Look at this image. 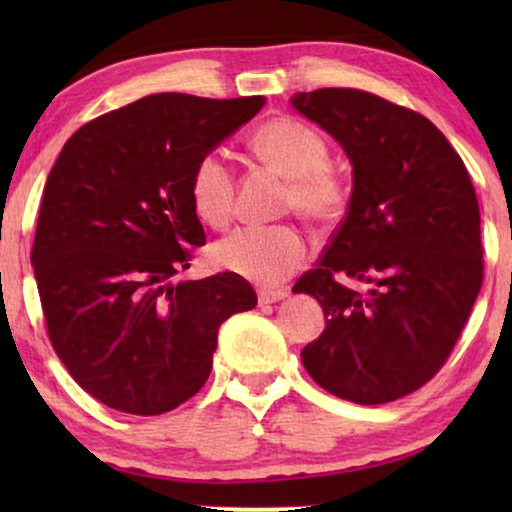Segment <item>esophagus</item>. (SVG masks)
<instances>
[{
  "label": "esophagus",
  "mask_w": 512,
  "mask_h": 512,
  "mask_svg": "<svg viewBox=\"0 0 512 512\" xmlns=\"http://www.w3.org/2000/svg\"><path fill=\"white\" fill-rule=\"evenodd\" d=\"M286 296H289V291L286 289H261L258 291V303L270 305V303H277V300H284Z\"/></svg>",
  "instance_id": "34e87169"
}]
</instances>
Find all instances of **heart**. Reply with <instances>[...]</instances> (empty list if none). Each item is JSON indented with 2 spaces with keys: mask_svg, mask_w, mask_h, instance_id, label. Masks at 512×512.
<instances>
[{
  "mask_svg": "<svg viewBox=\"0 0 512 512\" xmlns=\"http://www.w3.org/2000/svg\"><path fill=\"white\" fill-rule=\"evenodd\" d=\"M251 151L286 177L282 207L317 226H331L345 214V177L328 165L331 149L317 128L293 116L263 123L251 137ZM193 212L209 226H226L233 214L235 177L219 151L195 163L188 179ZM307 258V240L291 223L244 226L212 247V261L258 284H277L293 275Z\"/></svg>",
  "mask_w": 512,
  "mask_h": 512,
  "instance_id": "b5f03b06",
  "label": "heart"
}]
</instances>
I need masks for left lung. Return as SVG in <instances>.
Returning <instances> with one entry per match:
<instances>
[{
	"label": "left lung",
	"mask_w": 512,
	"mask_h": 512,
	"mask_svg": "<svg viewBox=\"0 0 512 512\" xmlns=\"http://www.w3.org/2000/svg\"><path fill=\"white\" fill-rule=\"evenodd\" d=\"M291 104L338 139L354 167L345 219L293 286L326 317L300 356L333 396L396 401L443 368L480 293L475 188L459 153L417 111L356 88L296 93ZM338 276L371 289L354 292Z\"/></svg>",
	"instance_id": "left-lung-1"
}]
</instances>
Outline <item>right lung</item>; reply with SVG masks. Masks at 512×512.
<instances>
[{"label": "right lung", "mask_w": 512, "mask_h": 512, "mask_svg": "<svg viewBox=\"0 0 512 512\" xmlns=\"http://www.w3.org/2000/svg\"><path fill=\"white\" fill-rule=\"evenodd\" d=\"M265 97L146 95L83 125L41 198L32 265L48 340L76 384L128 415H163L212 373L216 333L256 307L233 272L174 282L205 230L188 179Z\"/></svg>", "instance_id": "right-lung-1"}]
</instances>
